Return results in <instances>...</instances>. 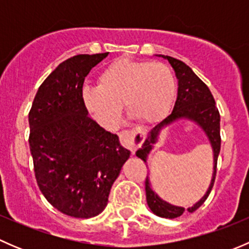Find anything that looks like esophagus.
Instances as JSON below:
<instances>
[{
    "instance_id": "1",
    "label": "esophagus",
    "mask_w": 249,
    "mask_h": 249,
    "mask_svg": "<svg viewBox=\"0 0 249 249\" xmlns=\"http://www.w3.org/2000/svg\"><path fill=\"white\" fill-rule=\"evenodd\" d=\"M120 142L124 147H126L132 154H135L137 147H140L142 143V132L140 130H124L119 134Z\"/></svg>"
}]
</instances>
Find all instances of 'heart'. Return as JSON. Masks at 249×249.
<instances>
[{"label":"heart","mask_w":249,"mask_h":249,"mask_svg":"<svg viewBox=\"0 0 249 249\" xmlns=\"http://www.w3.org/2000/svg\"><path fill=\"white\" fill-rule=\"evenodd\" d=\"M175 92V76L166 65L119 59L100 73L97 88H85L82 96L91 117L104 126H112L122 105L136 122H159L171 108Z\"/></svg>","instance_id":"heart-1"}]
</instances>
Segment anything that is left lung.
<instances>
[{
  "label": "left lung",
  "instance_id": "8db88e82",
  "mask_svg": "<svg viewBox=\"0 0 249 249\" xmlns=\"http://www.w3.org/2000/svg\"><path fill=\"white\" fill-rule=\"evenodd\" d=\"M157 56H161L165 60H167L172 69L175 70L178 83L177 97H176L171 114L165 118L159 124L155 125L148 132L141 148L137 149L136 157L147 162L148 155L154 148V144H157L158 141H159L162 130L172 125L173 123H177L179 120H189L202 130L203 134L207 137L208 142H210L211 148H212L213 172L211 183L203 196L199 201L195 202L192 207L187 208L188 212L192 213L196 211L206 201L211 190H212L213 183H214L215 172H217V160L220 152V115L218 108L215 107L214 99H213L207 85L193 72V70L188 65H185L180 60L175 59V57L167 56V55H157ZM145 196H147L148 207L158 217L173 219V218L182 215L185 211V208L182 206H175L162 200L152 189L149 177H147V179H145Z\"/></svg>",
  "mask_w": 249,
  "mask_h": 249
}]
</instances>
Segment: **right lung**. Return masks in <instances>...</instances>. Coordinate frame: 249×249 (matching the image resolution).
Instances as JSON below:
<instances>
[{
	"mask_svg": "<svg viewBox=\"0 0 249 249\" xmlns=\"http://www.w3.org/2000/svg\"><path fill=\"white\" fill-rule=\"evenodd\" d=\"M108 53L65 60L42 83L29 113L30 152L42 194L74 218L106 208L113 183L130 158L119 137L89 117L83 84Z\"/></svg>",
	"mask_w": 249,
	"mask_h": 249,
	"instance_id": "obj_1",
	"label": "right lung"
}]
</instances>
